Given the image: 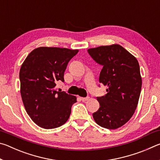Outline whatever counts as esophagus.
<instances>
[{
	"label": "esophagus",
	"instance_id": "esophagus-1",
	"mask_svg": "<svg viewBox=\"0 0 160 160\" xmlns=\"http://www.w3.org/2000/svg\"><path fill=\"white\" fill-rule=\"evenodd\" d=\"M89 99H90V97H81L80 98V99L82 100V102H86V101H88V100H89Z\"/></svg>",
	"mask_w": 160,
	"mask_h": 160
}]
</instances>
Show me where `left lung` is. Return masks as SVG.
<instances>
[{"label": "left lung", "mask_w": 160, "mask_h": 160, "mask_svg": "<svg viewBox=\"0 0 160 160\" xmlns=\"http://www.w3.org/2000/svg\"><path fill=\"white\" fill-rule=\"evenodd\" d=\"M88 51L102 66L99 81L108 87L106 95L97 97L99 109L92 114L94 120L103 128L116 129L130 120L138 103L142 87L138 61L118 44Z\"/></svg>", "instance_id": "left-lung-1"}]
</instances>
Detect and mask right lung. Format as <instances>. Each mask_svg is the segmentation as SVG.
Here are the masks:
<instances>
[{
  "label": "right lung",
  "instance_id": "obj_1",
  "mask_svg": "<svg viewBox=\"0 0 160 160\" xmlns=\"http://www.w3.org/2000/svg\"><path fill=\"white\" fill-rule=\"evenodd\" d=\"M78 50L39 47L27 56L20 70V93L32 120L45 129L58 128L66 122L76 97L55 90L64 82L68 63Z\"/></svg>",
  "mask_w": 160,
  "mask_h": 160
}]
</instances>
